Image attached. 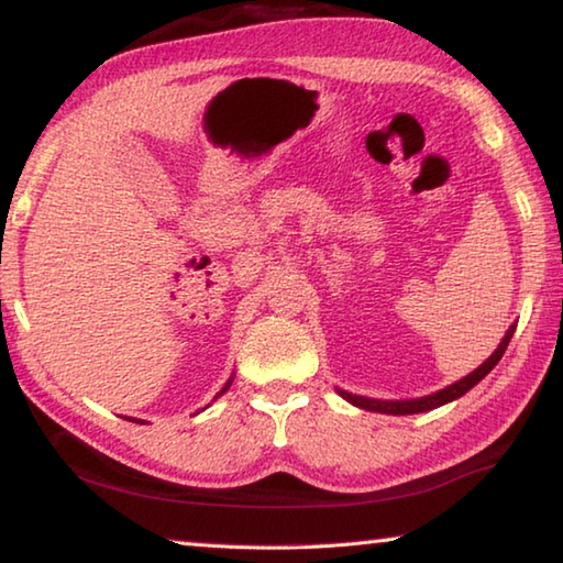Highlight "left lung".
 Returning <instances> with one entry per match:
<instances>
[{
	"label": "left lung",
	"mask_w": 563,
	"mask_h": 563,
	"mask_svg": "<svg viewBox=\"0 0 563 563\" xmlns=\"http://www.w3.org/2000/svg\"><path fill=\"white\" fill-rule=\"evenodd\" d=\"M514 330H517V325H511L507 330V335L501 338L499 347L492 352L489 360H484L479 367L474 369V373H470L466 377H462L460 383H454L450 387L440 389V393L434 395H427V397H419V399H369V397H362V395H352V393H342V389H338V393L347 399V402H352L360 409H367V412H379V415H417V412H430V409H437L442 407L446 402H452V399H460L462 395L470 393V389L482 383L484 377H487L494 367H497V362L501 360L504 350H507L509 340L514 335Z\"/></svg>",
	"instance_id": "obj_1"
}]
</instances>
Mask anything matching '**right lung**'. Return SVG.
<instances>
[{
  "label": "right lung",
  "mask_w": 563,
  "mask_h": 563,
  "mask_svg": "<svg viewBox=\"0 0 563 563\" xmlns=\"http://www.w3.org/2000/svg\"><path fill=\"white\" fill-rule=\"evenodd\" d=\"M231 383H233V377H231V379H228V383H225V387H223V389H221V393H218V395H223V393H225V389H228V387H231ZM218 395H216V397H218ZM131 422H139V419H131Z\"/></svg>",
  "instance_id": "1"
}]
</instances>
